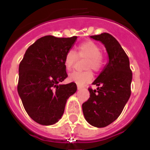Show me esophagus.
I'll return each instance as SVG.
<instances>
[{"mask_svg":"<svg viewBox=\"0 0 150 150\" xmlns=\"http://www.w3.org/2000/svg\"><path fill=\"white\" fill-rule=\"evenodd\" d=\"M77 88H78V89H82V87L80 85L78 84V85H77Z\"/></svg>","mask_w":150,"mask_h":150,"instance_id":"obj_1","label":"esophagus"}]
</instances>
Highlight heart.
<instances>
[{"mask_svg":"<svg viewBox=\"0 0 150 150\" xmlns=\"http://www.w3.org/2000/svg\"><path fill=\"white\" fill-rule=\"evenodd\" d=\"M102 52L96 43L93 41H86L76 48V54L69 50L64 57V64L68 70L72 69L79 58H87L85 63V69H93L97 71L102 67ZM93 75L90 70L85 71H73L68 75V80L81 86L89 83L93 79Z\"/></svg>","mask_w":150,"mask_h":150,"instance_id":"obj_1","label":"heart"}]
</instances>
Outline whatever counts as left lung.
I'll use <instances>...</instances> for the list:
<instances>
[{"instance_id": "obj_1", "label": "left lung", "mask_w": 150, "mask_h": 150, "mask_svg": "<svg viewBox=\"0 0 150 150\" xmlns=\"http://www.w3.org/2000/svg\"><path fill=\"white\" fill-rule=\"evenodd\" d=\"M90 38L104 45L108 62L93 82L98 88L89 89L90 97L82 104V112L89 125L103 128L120 116L129 100L132 72L128 57L114 36L104 33Z\"/></svg>"}]
</instances>
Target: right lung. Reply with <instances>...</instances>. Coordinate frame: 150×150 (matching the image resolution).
<instances>
[{
  "label": "right lung",
  "instance_id": "1",
  "mask_svg": "<svg viewBox=\"0 0 150 150\" xmlns=\"http://www.w3.org/2000/svg\"><path fill=\"white\" fill-rule=\"evenodd\" d=\"M77 36L41 37L25 51L18 68V93L29 116L42 125H52L63 115L66 102L77 90L68 77L64 57Z\"/></svg>",
  "mask_w": 150,
  "mask_h": 150
}]
</instances>
